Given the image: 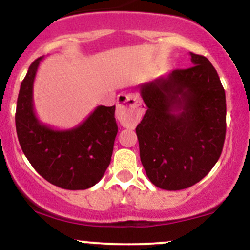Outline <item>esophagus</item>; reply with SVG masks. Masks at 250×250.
<instances>
[{"mask_svg": "<svg viewBox=\"0 0 250 250\" xmlns=\"http://www.w3.org/2000/svg\"><path fill=\"white\" fill-rule=\"evenodd\" d=\"M145 113L141 100L134 94L119 95V103L116 108V117L123 127L134 128L140 122Z\"/></svg>", "mask_w": 250, "mask_h": 250, "instance_id": "esophagus-1", "label": "esophagus"}]
</instances>
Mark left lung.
<instances>
[{"label":"left lung","mask_w":250,"mask_h":250,"mask_svg":"<svg viewBox=\"0 0 250 250\" xmlns=\"http://www.w3.org/2000/svg\"><path fill=\"white\" fill-rule=\"evenodd\" d=\"M190 56L188 69L139 85L148 108L136 127L140 157L150 182L165 190L202 180L225 143V89L207 57Z\"/></svg>","instance_id":"obj_1"}]
</instances>
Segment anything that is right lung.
I'll return each mask as SVG.
<instances>
[{
  "label": "right lung",
  "mask_w": 250,
  "mask_h": 250,
  "mask_svg": "<svg viewBox=\"0 0 250 250\" xmlns=\"http://www.w3.org/2000/svg\"><path fill=\"white\" fill-rule=\"evenodd\" d=\"M42 57L30 64L21 83L16 107V133L34 169L51 185L83 190L102 179L110 163L117 135L115 105H97L82 123L65 130L44 125L34 110L33 88Z\"/></svg>",
  "instance_id": "obj_1"
}]
</instances>
